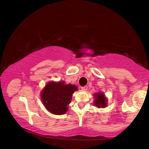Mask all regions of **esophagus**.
<instances>
[{"instance_id":"1","label":"esophagus","mask_w":149,"mask_h":149,"mask_svg":"<svg viewBox=\"0 0 149 149\" xmlns=\"http://www.w3.org/2000/svg\"><path fill=\"white\" fill-rule=\"evenodd\" d=\"M87 86H84V87H81V90L82 91H86L87 89Z\"/></svg>"}]
</instances>
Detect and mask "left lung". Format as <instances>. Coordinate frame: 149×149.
<instances>
[{
  "instance_id": "8db88e82",
  "label": "left lung",
  "mask_w": 149,
  "mask_h": 149,
  "mask_svg": "<svg viewBox=\"0 0 149 149\" xmlns=\"http://www.w3.org/2000/svg\"><path fill=\"white\" fill-rule=\"evenodd\" d=\"M94 104L97 108H104L107 105V99L102 93H95Z\"/></svg>"
}]
</instances>
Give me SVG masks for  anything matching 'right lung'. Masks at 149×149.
Returning a JSON list of instances; mask_svg holds the SVG:
<instances>
[{
	"label": "right lung",
	"mask_w": 149,
	"mask_h": 149,
	"mask_svg": "<svg viewBox=\"0 0 149 149\" xmlns=\"http://www.w3.org/2000/svg\"><path fill=\"white\" fill-rule=\"evenodd\" d=\"M77 90L76 85H66L64 81L49 82L41 92L42 104L52 114H64L71 102L73 93Z\"/></svg>",
	"instance_id": "add662e5"
}]
</instances>
